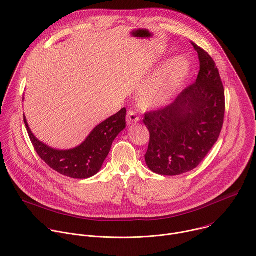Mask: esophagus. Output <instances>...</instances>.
Listing matches in <instances>:
<instances>
[{
    "label": "esophagus",
    "instance_id": "esophagus-1",
    "mask_svg": "<svg viewBox=\"0 0 256 256\" xmlns=\"http://www.w3.org/2000/svg\"><path fill=\"white\" fill-rule=\"evenodd\" d=\"M140 122V116L134 112V110H130L128 112V116H126V122L128 126H132V124H136Z\"/></svg>",
    "mask_w": 256,
    "mask_h": 256
}]
</instances>
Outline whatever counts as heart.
<instances>
[{
	"label": "heart",
	"mask_w": 256,
	"mask_h": 256,
	"mask_svg": "<svg viewBox=\"0 0 256 256\" xmlns=\"http://www.w3.org/2000/svg\"><path fill=\"white\" fill-rule=\"evenodd\" d=\"M190 72V62L179 56L172 60L161 76L149 84L142 91V101L148 106H158L166 103L184 83Z\"/></svg>",
	"instance_id": "b5f03b06"
}]
</instances>
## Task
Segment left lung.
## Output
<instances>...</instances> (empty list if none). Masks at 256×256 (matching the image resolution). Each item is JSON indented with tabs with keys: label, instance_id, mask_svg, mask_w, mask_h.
Returning a JSON list of instances; mask_svg holds the SVG:
<instances>
[{
	"label": "left lung",
	"instance_id": "obj_1",
	"mask_svg": "<svg viewBox=\"0 0 256 256\" xmlns=\"http://www.w3.org/2000/svg\"><path fill=\"white\" fill-rule=\"evenodd\" d=\"M200 58L196 83L170 105L144 114L150 132L144 160L151 171L167 176L192 171L204 159L221 134L225 91L214 60L192 42Z\"/></svg>",
	"mask_w": 256,
	"mask_h": 256
}]
</instances>
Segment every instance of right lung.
I'll return each instance as SVG.
<instances>
[{
	"mask_svg": "<svg viewBox=\"0 0 256 256\" xmlns=\"http://www.w3.org/2000/svg\"><path fill=\"white\" fill-rule=\"evenodd\" d=\"M126 109L99 124L78 147L70 150H56L34 136L26 118L24 122L30 140L38 156L54 171L77 179L92 177L102 167L112 144L118 134L126 128Z\"/></svg>",
	"mask_w": 256,
	"mask_h": 256,
	"instance_id": "1",
	"label": "right lung"
}]
</instances>
